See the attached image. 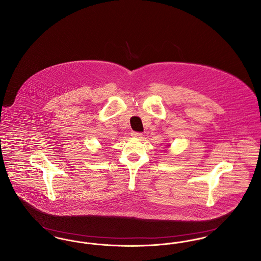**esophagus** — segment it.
Listing matches in <instances>:
<instances>
[{"label":"esophagus","mask_w":261,"mask_h":261,"mask_svg":"<svg viewBox=\"0 0 261 261\" xmlns=\"http://www.w3.org/2000/svg\"><path fill=\"white\" fill-rule=\"evenodd\" d=\"M131 135L134 138H142V133H140V132H132Z\"/></svg>","instance_id":"obj_1"}]
</instances>
